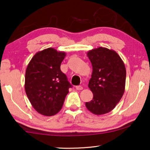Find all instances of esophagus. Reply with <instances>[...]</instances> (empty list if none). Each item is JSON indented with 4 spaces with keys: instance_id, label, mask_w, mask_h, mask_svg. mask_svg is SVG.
<instances>
[{
    "instance_id": "34e87169",
    "label": "esophagus",
    "mask_w": 150,
    "mask_h": 150,
    "mask_svg": "<svg viewBox=\"0 0 150 150\" xmlns=\"http://www.w3.org/2000/svg\"><path fill=\"white\" fill-rule=\"evenodd\" d=\"M76 90H79V91H80V90H82V86H76Z\"/></svg>"
}]
</instances>
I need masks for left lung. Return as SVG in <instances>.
<instances>
[{
  "label": "left lung",
  "mask_w": 150,
  "mask_h": 150,
  "mask_svg": "<svg viewBox=\"0 0 150 150\" xmlns=\"http://www.w3.org/2000/svg\"><path fill=\"white\" fill-rule=\"evenodd\" d=\"M93 67L88 88L93 99L85 105L95 115L111 112L125 93L126 68L120 55L114 50L99 47L88 51Z\"/></svg>",
  "instance_id": "left-lung-1"
}]
</instances>
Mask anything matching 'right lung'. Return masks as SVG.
Here are the masks:
<instances>
[{"mask_svg":"<svg viewBox=\"0 0 150 150\" xmlns=\"http://www.w3.org/2000/svg\"><path fill=\"white\" fill-rule=\"evenodd\" d=\"M66 55L64 51L48 48L37 52L27 66L25 93L32 107L44 116H54L60 111L71 87L60 70Z\"/></svg>","mask_w":150,"mask_h":150,"instance_id":"obj_1","label":"right lung"}]
</instances>
